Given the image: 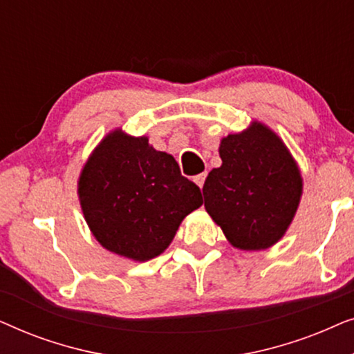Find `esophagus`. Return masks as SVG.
Segmentation results:
<instances>
[{
	"label": "esophagus",
	"mask_w": 354,
	"mask_h": 354,
	"mask_svg": "<svg viewBox=\"0 0 354 354\" xmlns=\"http://www.w3.org/2000/svg\"><path fill=\"white\" fill-rule=\"evenodd\" d=\"M193 180H195L198 187L203 188V185H205V180H206V174H200V176H196L195 178H193Z\"/></svg>",
	"instance_id": "1"
}]
</instances>
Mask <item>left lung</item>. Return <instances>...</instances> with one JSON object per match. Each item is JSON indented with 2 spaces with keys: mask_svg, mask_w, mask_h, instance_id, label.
<instances>
[{
  "mask_svg": "<svg viewBox=\"0 0 354 354\" xmlns=\"http://www.w3.org/2000/svg\"><path fill=\"white\" fill-rule=\"evenodd\" d=\"M221 167L203 187L205 207L234 248H270L285 235L303 195V177L283 140L253 120L221 140Z\"/></svg>",
  "mask_w": 354,
  "mask_h": 354,
  "instance_id": "1",
  "label": "left lung"
}]
</instances>
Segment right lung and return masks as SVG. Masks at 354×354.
<instances>
[{"label":"right lung","mask_w":354,"mask_h":354,"mask_svg":"<svg viewBox=\"0 0 354 354\" xmlns=\"http://www.w3.org/2000/svg\"><path fill=\"white\" fill-rule=\"evenodd\" d=\"M77 193L96 241L138 263L164 253L182 221L203 205L200 188L182 176L174 156L122 129L91 151Z\"/></svg>","instance_id":"1"}]
</instances>
